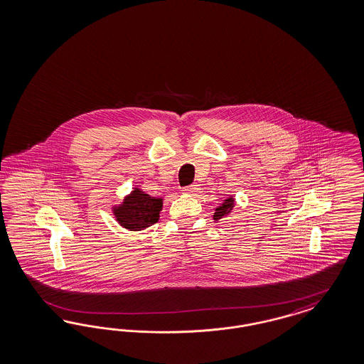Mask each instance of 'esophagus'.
Segmentation results:
<instances>
[{
  "label": "esophagus",
  "instance_id": "34e87169",
  "mask_svg": "<svg viewBox=\"0 0 364 364\" xmlns=\"http://www.w3.org/2000/svg\"><path fill=\"white\" fill-rule=\"evenodd\" d=\"M198 191H200V185H197V183H193L183 189V193H188V194H197Z\"/></svg>",
  "mask_w": 364,
  "mask_h": 364
}]
</instances>
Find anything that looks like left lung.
I'll list each match as a JSON object with an SVG mask.
<instances>
[{"label": "left lung", "mask_w": 364, "mask_h": 364, "mask_svg": "<svg viewBox=\"0 0 364 364\" xmlns=\"http://www.w3.org/2000/svg\"><path fill=\"white\" fill-rule=\"evenodd\" d=\"M234 205H235V200H234V197H228V198H225V200L223 201L222 205L218 206V208L215 209L213 220L219 222V220L224 219L225 216H228V215L232 212Z\"/></svg>", "instance_id": "obj_1"}]
</instances>
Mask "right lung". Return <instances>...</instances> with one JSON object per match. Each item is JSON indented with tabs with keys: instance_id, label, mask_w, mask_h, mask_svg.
<instances>
[{
	"instance_id": "right-lung-1",
	"label": "right lung",
	"mask_w": 364,
	"mask_h": 364,
	"mask_svg": "<svg viewBox=\"0 0 364 364\" xmlns=\"http://www.w3.org/2000/svg\"><path fill=\"white\" fill-rule=\"evenodd\" d=\"M163 208V198L151 197L141 189L134 190L127 196L119 205L112 206V213L124 228L141 231L158 223L159 213Z\"/></svg>"
}]
</instances>
